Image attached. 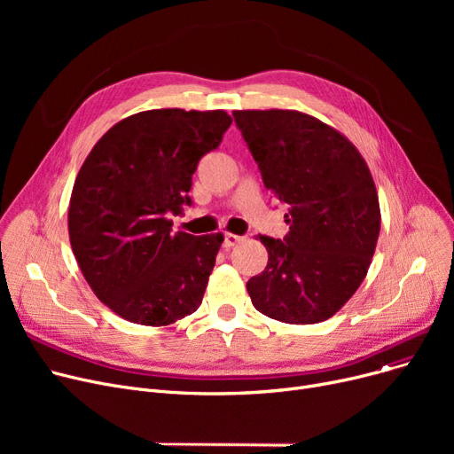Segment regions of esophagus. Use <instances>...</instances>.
<instances>
[{
    "instance_id": "1",
    "label": "esophagus",
    "mask_w": 454,
    "mask_h": 454,
    "mask_svg": "<svg viewBox=\"0 0 454 454\" xmlns=\"http://www.w3.org/2000/svg\"><path fill=\"white\" fill-rule=\"evenodd\" d=\"M241 241H243L241 235H235V233H226V235H224V247H226V248H231V247H235V245H239Z\"/></svg>"
}]
</instances>
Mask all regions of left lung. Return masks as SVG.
<instances>
[{"label":"left lung","instance_id":"1","mask_svg":"<svg viewBox=\"0 0 454 454\" xmlns=\"http://www.w3.org/2000/svg\"><path fill=\"white\" fill-rule=\"evenodd\" d=\"M270 193L289 206L285 239L259 235L265 270L247 283L254 307L285 324L331 318L361 287L380 230L368 163L353 143L298 110H235Z\"/></svg>","mask_w":454,"mask_h":454}]
</instances>
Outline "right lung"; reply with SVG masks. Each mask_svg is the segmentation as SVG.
I'll return each mask as SVG.
<instances>
[{
    "label": "right lung",
    "instance_id": "1",
    "mask_svg": "<svg viewBox=\"0 0 454 454\" xmlns=\"http://www.w3.org/2000/svg\"><path fill=\"white\" fill-rule=\"evenodd\" d=\"M231 125L224 110L160 108L115 123L90 151L67 207L71 250L108 309L161 327L202 303L224 235L173 233L191 176Z\"/></svg>",
    "mask_w": 454,
    "mask_h": 454
}]
</instances>
